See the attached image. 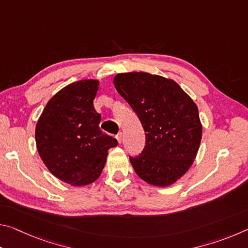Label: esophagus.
Returning a JSON list of instances; mask_svg holds the SVG:
<instances>
[{"mask_svg": "<svg viewBox=\"0 0 248 248\" xmlns=\"http://www.w3.org/2000/svg\"><path fill=\"white\" fill-rule=\"evenodd\" d=\"M117 140H118V143H121L123 142V132H119L118 134H117Z\"/></svg>", "mask_w": 248, "mask_h": 248, "instance_id": "obj_1", "label": "esophagus"}]
</instances>
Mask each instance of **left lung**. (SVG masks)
Segmentation results:
<instances>
[{
	"label": "left lung",
	"mask_w": 248,
	"mask_h": 248,
	"mask_svg": "<svg viewBox=\"0 0 248 248\" xmlns=\"http://www.w3.org/2000/svg\"><path fill=\"white\" fill-rule=\"evenodd\" d=\"M114 83L145 132L143 150L129 156L134 170L154 186L173 184L191 166L200 145L202 128L196 104L177 83L159 75L121 73Z\"/></svg>",
	"instance_id": "obj_1"
}]
</instances>
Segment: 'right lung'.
<instances>
[{
  "label": "right lung",
  "instance_id": "add662e5",
  "mask_svg": "<svg viewBox=\"0 0 248 248\" xmlns=\"http://www.w3.org/2000/svg\"><path fill=\"white\" fill-rule=\"evenodd\" d=\"M98 82H74L46 105L36 125L37 150L46 166L62 182L84 186L99 177L114 137L99 129L102 116L93 100Z\"/></svg>",
  "mask_w": 248,
  "mask_h": 248
}]
</instances>
